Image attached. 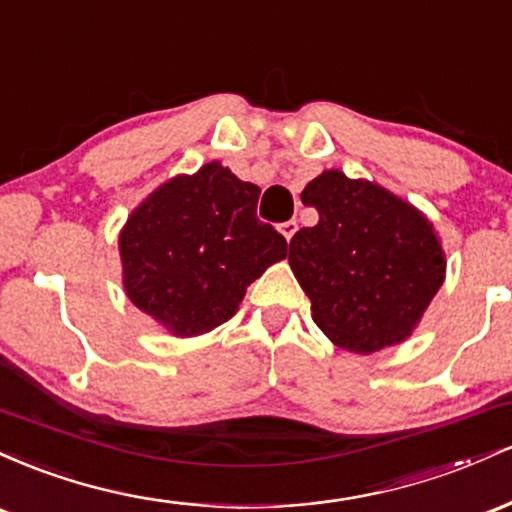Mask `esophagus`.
Listing matches in <instances>:
<instances>
[{"label": "esophagus", "mask_w": 512, "mask_h": 512, "mask_svg": "<svg viewBox=\"0 0 512 512\" xmlns=\"http://www.w3.org/2000/svg\"><path fill=\"white\" fill-rule=\"evenodd\" d=\"M298 231V223L296 221H284V223H281V233H284V238L286 240H291L293 238V233H296Z\"/></svg>", "instance_id": "34e87169"}]
</instances>
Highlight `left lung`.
I'll return each instance as SVG.
<instances>
[{
    "mask_svg": "<svg viewBox=\"0 0 512 512\" xmlns=\"http://www.w3.org/2000/svg\"><path fill=\"white\" fill-rule=\"evenodd\" d=\"M320 221L289 243L315 325L354 354L409 337L445 279V257L421 211L368 180L327 170L305 185Z\"/></svg>",
    "mask_w": 512,
    "mask_h": 512,
    "instance_id": "left-lung-1",
    "label": "left lung"
}]
</instances>
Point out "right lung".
I'll return each mask as SVG.
<instances>
[{
    "label": "right lung",
    "mask_w": 512,
    "mask_h": 512,
    "mask_svg": "<svg viewBox=\"0 0 512 512\" xmlns=\"http://www.w3.org/2000/svg\"><path fill=\"white\" fill-rule=\"evenodd\" d=\"M260 187L221 163L166 182L120 236L129 301L178 337L214 330L245 289L286 257V238L257 219Z\"/></svg>",
    "instance_id": "1"
}]
</instances>
